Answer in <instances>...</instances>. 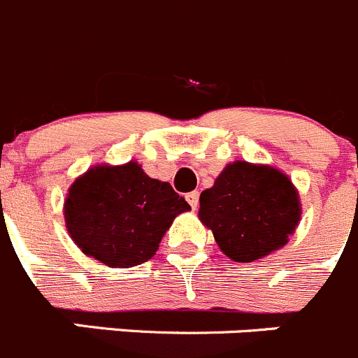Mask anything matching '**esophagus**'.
<instances>
[{"label":"esophagus","instance_id":"34e87169","mask_svg":"<svg viewBox=\"0 0 358 358\" xmlns=\"http://www.w3.org/2000/svg\"><path fill=\"white\" fill-rule=\"evenodd\" d=\"M186 201L192 206V209H196V206H199V192H189L186 195Z\"/></svg>","mask_w":358,"mask_h":358}]
</instances>
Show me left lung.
Listing matches in <instances>:
<instances>
[{"label":"left lung","mask_w":358,"mask_h":358,"mask_svg":"<svg viewBox=\"0 0 358 358\" xmlns=\"http://www.w3.org/2000/svg\"><path fill=\"white\" fill-rule=\"evenodd\" d=\"M199 218L229 259L254 262L289 241L301 220V202L282 170L238 159L201 193Z\"/></svg>","instance_id":"left-lung-1"}]
</instances>
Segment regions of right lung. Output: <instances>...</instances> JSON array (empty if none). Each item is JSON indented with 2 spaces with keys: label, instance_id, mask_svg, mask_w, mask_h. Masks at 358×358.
<instances>
[{
  "label": "right lung",
  "instance_id": "1",
  "mask_svg": "<svg viewBox=\"0 0 358 358\" xmlns=\"http://www.w3.org/2000/svg\"><path fill=\"white\" fill-rule=\"evenodd\" d=\"M189 204L143 172L138 162L90 166L74 179L64 202L65 227L88 257L131 268L154 257L177 215Z\"/></svg>",
  "mask_w": 358,
  "mask_h": 358
}]
</instances>
